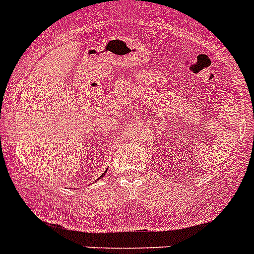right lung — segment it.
<instances>
[{"instance_id": "add662e5", "label": "right lung", "mask_w": 254, "mask_h": 254, "mask_svg": "<svg viewBox=\"0 0 254 254\" xmlns=\"http://www.w3.org/2000/svg\"><path fill=\"white\" fill-rule=\"evenodd\" d=\"M106 174H107V170H106V172H104V174H103V175H102V176H100V179H102V177H103V176H104V175H106Z\"/></svg>"}]
</instances>
